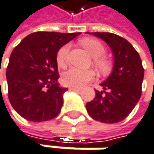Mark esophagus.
Returning a JSON list of instances; mask_svg holds the SVG:
<instances>
[{"mask_svg": "<svg viewBox=\"0 0 154 154\" xmlns=\"http://www.w3.org/2000/svg\"><path fill=\"white\" fill-rule=\"evenodd\" d=\"M69 90H71V91H80V88L75 87V86H71V87H69Z\"/></svg>", "mask_w": 154, "mask_h": 154, "instance_id": "1", "label": "esophagus"}]
</instances>
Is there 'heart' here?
<instances>
[{
	"label": "heart",
	"instance_id": "b5f03b06",
	"mask_svg": "<svg viewBox=\"0 0 154 154\" xmlns=\"http://www.w3.org/2000/svg\"><path fill=\"white\" fill-rule=\"evenodd\" d=\"M80 44L86 49V51L92 57H94V63L100 69H106L108 67V61L102 57L105 52L104 45L97 39L86 38L80 42ZM69 51V45H63L57 53V62L60 66H64L66 64L67 54ZM94 78V72L92 70H81L79 68H70L62 75V81L65 85L80 87L86 82L90 81Z\"/></svg>",
	"mask_w": 154,
	"mask_h": 154
}]
</instances>
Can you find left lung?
Listing matches in <instances>:
<instances>
[{"instance_id":"8db88e82","label":"left lung","mask_w":154,"mask_h":154,"mask_svg":"<svg viewBox=\"0 0 154 154\" xmlns=\"http://www.w3.org/2000/svg\"><path fill=\"white\" fill-rule=\"evenodd\" d=\"M109 45L113 56L111 75L96 91V97L86 104L94 120L117 123L127 117L141 97L144 69L139 54L127 39L112 33H91Z\"/></svg>"}]
</instances>
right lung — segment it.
Instances as JSON below:
<instances>
[{
    "label": "right lung",
    "instance_id": "obj_1",
    "mask_svg": "<svg viewBox=\"0 0 154 154\" xmlns=\"http://www.w3.org/2000/svg\"><path fill=\"white\" fill-rule=\"evenodd\" d=\"M80 33L35 32L12 51L6 69L8 98L14 110L29 121L55 118L67 88L57 79V53Z\"/></svg>",
    "mask_w": 154,
    "mask_h": 154
}]
</instances>
